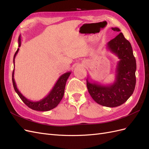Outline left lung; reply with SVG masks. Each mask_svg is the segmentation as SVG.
Wrapping results in <instances>:
<instances>
[{
  "label": "left lung",
  "instance_id": "obj_1",
  "mask_svg": "<svg viewBox=\"0 0 149 149\" xmlns=\"http://www.w3.org/2000/svg\"><path fill=\"white\" fill-rule=\"evenodd\" d=\"M120 31L118 28H111ZM106 48L119 59L116 68L115 81L108 85L87 79V87L93 100L99 104L109 108L119 106L127 101L135 89L136 84V60L130 43L120 33L109 41Z\"/></svg>",
  "mask_w": 149,
  "mask_h": 149
}]
</instances>
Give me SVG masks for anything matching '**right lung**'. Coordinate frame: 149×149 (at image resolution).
<instances>
[{
	"label": "right lung",
	"instance_id": "right-lung-1",
	"mask_svg": "<svg viewBox=\"0 0 149 149\" xmlns=\"http://www.w3.org/2000/svg\"><path fill=\"white\" fill-rule=\"evenodd\" d=\"M18 47H20L21 45V35L19 36L18 39ZM19 48H17V51L16 52L14 56L13 62H14V59L16 57L17 53ZM71 74V72H68L66 73L63 74L59 77L58 81L55 83V86H53L52 89L50 91V92L47 95V96L45 97L42 100L38 101H32L31 100H28V99L24 97L22 95L19 91L18 90L16 82L14 78V69L13 72V84L15 91L19 96L21 100L24 102V103L27 105L29 108L33 110H36V111H49L53 108L56 107L58 104L60 103V102L62 100V99L63 96L64 91H65V87L66 82L67 79L69 77Z\"/></svg>",
	"mask_w": 149,
	"mask_h": 149
}]
</instances>
